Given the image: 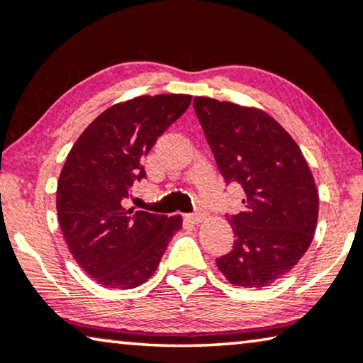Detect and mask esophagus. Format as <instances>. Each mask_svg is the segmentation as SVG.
Here are the masks:
<instances>
[{
	"instance_id": "1",
	"label": "esophagus",
	"mask_w": 363,
	"mask_h": 363,
	"mask_svg": "<svg viewBox=\"0 0 363 363\" xmlns=\"http://www.w3.org/2000/svg\"><path fill=\"white\" fill-rule=\"evenodd\" d=\"M203 218H206V213H202V212L189 213V216H187V220L191 222V223H201Z\"/></svg>"
}]
</instances>
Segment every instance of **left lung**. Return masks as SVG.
Listing matches in <instances>:
<instances>
[{
	"label": "left lung",
	"instance_id": "left-lung-1",
	"mask_svg": "<svg viewBox=\"0 0 363 363\" xmlns=\"http://www.w3.org/2000/svg\"><path fill=\"white\" fill-rule=\"evenodd\" d=\"M197 118L225 182L245 191L232 216L233 250L217 258L228 283L264 288L288 274L308 252L319 194L299 146L267 111L208 96L194 99Z\"/></svg>",
	"mask_w": 363,
	"mask_h": 363
}]
</instances>
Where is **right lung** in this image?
Returning a JSON list of instances; mask_svg holds the SVG:
<instances>
[{"label": "right lung", "instance_id": "1", "mask_svg": "<svg viewBox=\"0 0 363 363\" xmlns=\"http://www.w3.org/2000/svg\"><path fill=\"white\" fill-rule=\"evenodd\" d=\"M184 94L141 95L100 113L74 143L57 181V218L79 267L105 288L131 289L152 277L181 216L125 207L143 160L191 105Z\"/></svg>", "mask_w": 363, "mask_h": 363}]
</instances>
